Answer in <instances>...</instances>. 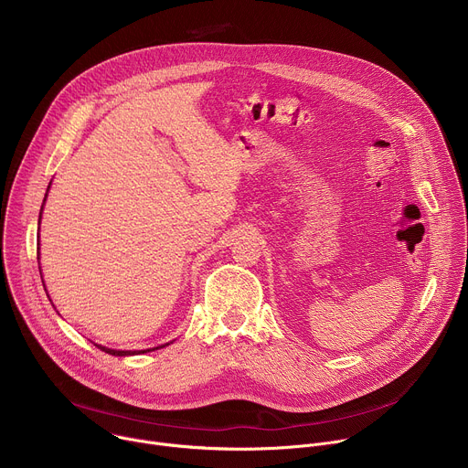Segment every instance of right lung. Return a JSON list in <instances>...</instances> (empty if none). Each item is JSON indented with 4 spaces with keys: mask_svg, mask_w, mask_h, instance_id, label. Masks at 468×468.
<instances>
[{
    "mask_svg": "<svg viewBox=\"0 0 468 468\" xmlns=\"http://www.w3.org/2000/svg\"><path fill=\"white\" fill-rule=\"evenodd\" d=\"M49 186H51V181H49V185H48V190H46V194H44V202H42V207H40V215H38V229H40V220H42V211H44V206H46V197H48V192H49ZM38 251V257L37 259H40V242H38V248H37ZM40 278H42V272H40ZM44 289H46V285H44ZM174 341H170V343H166V345H161V346H154V348H148V350H112V348H107V346H101V345H96L101 352H105V354H111V356H116V357H125V356H139V354H148V352H154V350H159V348H165V346H168V345H172Z\"/></svg>",
    "mask_w": 468,
    "mask_h": 468,
    "instance_id": "right-lung-1",
    "label": "right lung"
}]
</instances>
